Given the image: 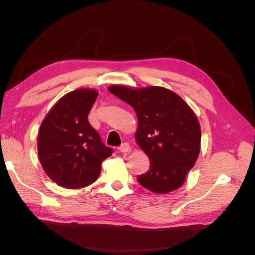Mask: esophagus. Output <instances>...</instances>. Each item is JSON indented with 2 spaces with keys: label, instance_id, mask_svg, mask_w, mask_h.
<instances>
[{
  "label": "esophagus",
  "instance_id": "obj_1",
  "mask_svg": "<svg viewBox=\"0 0 255 255\" xmlns=\"http://www.w3.org/2000/svg\"><path fill=\"white\" fill-rule=\"evenodd\" d=\"M119 152H122V153H126V152H129L130 151V146L128 142H123L119 148H118Z\"/></svg>",
  "mask_w": 255,
  "mask_h": 255
}]
</instances>
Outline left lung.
<instances>
[{
    "mask_svg": "<svg viewBox=\"0 0 255 255\" xmlns=\"http://www.w3.org/2000/svg\"><path fill=\"white\" fill-rule=\"evenodd\" d=\"M133 107L138 118L135 138L150 159V169L137 176L141 186L167 194L182 186L199 156L201 128L184 100L163 87H109Z\"/></svg>",
    "mask_w": 255,
    "mask_h": 255,
    "instance_id": "left-lung-1",
    "label": "left lung"
}]
</instances>
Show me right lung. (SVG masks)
I'll list each match as a JSON object with an SVG mask.
<instances>
[{"instance_id":"obj_1","label":"right lung","mask_w":255,"mask_h":255,"mask_svg":"<svg viewBox=\"0 0 255 255\" xmlns=\"http://www.w3.org/2000/svg\"><path fill=\"white\" fill-rule=\"evenodd\" d=\"M98 92L78 89L52 107L38 134V155L52 181L65 188H83L94 183L103 160L114 150L106 146L88 121Z\"/></svg>"}]
</instances>
